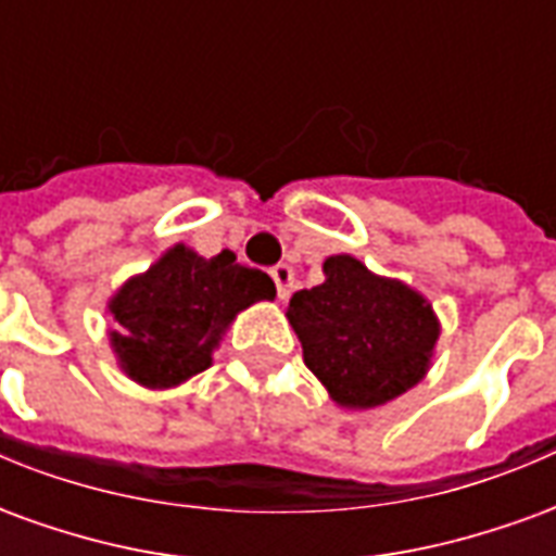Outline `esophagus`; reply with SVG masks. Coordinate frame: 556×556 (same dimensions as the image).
Here are the masks:
<instances>
[{
    "label": "esophagus",
    "mask_w": 556,
    "mask_h": 556,
    "mask_svg": "<svg viewBox=\"0 0 556 556\" xmlns=\"http://www.w3.org/2000/svg\"><path fill=\"white\" fill-rule=\"evenodd\" d=\"M270 277L277 282L279 301H286L291 294V286H294V270H291V265H274L270 267Z\"/></svg>",
    "instance_id": "1"
}]
</instances>
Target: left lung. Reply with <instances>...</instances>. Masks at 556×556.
<instances>
[{
	"mask_svg": "<svg viewBox=\"0 0 556 556\" xmlns=\"http://www.w3.org/2000/svg\"><path fill=\"white\" fill-rule=\"evenodd\" d=\"M289 321L303 363L345 408H378L419 384L438 342L429 301L351 255H330L325 282L294 291Z\"/></svg>",
	"mask_w": 556,
	"mask_h": 556,
	"instance_id": "left-lung-1",
	"label": "left lung"
}]
</instances>
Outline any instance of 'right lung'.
I'll return each mask as SVG.
<instances>
[{"instance_id": "1", "label": "right lung", "mask_w": 556, "mask_h": 556, "mask_svg": "<svg viewBox=\"0 0 556 556\" xmlns=\"http://www.w3.org/2000/svg\"><path fill=\"white\" fill-rule=\"evenodd\" d=\"M274 294V279L238 265L229 250L205 258L178 243L110 301L118 325L113 349L139 384H181L211 366V351L235 315Z\"/></svg>"}]
</instances>
